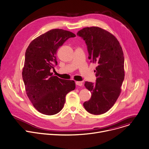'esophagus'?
I'll use <instances>...</instances> for the list:
<instances>
[{
  "label": "esophagus",
  "mask_w": 149,
  "mask_h": 149,
  "mask_svg": "<svg viewBox=\"0 0 149 149\" xmlns=\"http://www.w3.org/2000/svg\"><path fill=\"white\" fill-rule=\"evenodd\" d=\"M75 84H76V85H77L78 86H82V82H81V81H77L75 82Z\"/></svg>",
  "instance_id": "esophagus-1"
}]
</instances>
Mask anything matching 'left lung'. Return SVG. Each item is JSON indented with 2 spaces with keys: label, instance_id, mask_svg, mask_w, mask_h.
Listing matches in <instances>:
<instances>
[{
  "label": "left lung",
  "instance_id": "8db88e82",
  "mask_svg": "<svg viewBox=\"0 0 149 149\" xmlns=\"http://www.w3.org/2000/svg\"><path fill=\"white\" fill-rule=\"evenodd\" d=\"M77 35L85 41L88 58L97 65L96 84L85 82L92 95L83 105L91 114L105 113L115 104L122 91L125 78L122 47L114 35L98 27H85L78 31Z\"/></svg>",
  "mask_w": 149,
  "mask_h": 149
}]
</instances>
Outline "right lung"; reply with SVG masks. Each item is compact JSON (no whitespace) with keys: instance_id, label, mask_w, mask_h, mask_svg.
<instances>
[{"instance_id":"obj_1","label":"right lung","mask_w":149,"mask_h":149,"mask_svg":"<svg viewBox=\"0 0 149 149\" xmlns=\"http://www.w3.org/2000/svg\"><path fill=\"white\" fill-rule=\"evenodd\" d=\"M75 36L69 31L52 29L34 39L26 49L22 71L26 94L33 107L44 115L60 112L66 95L75 88L74 81L59 78L50 72L57 64L58 48Z\"/></svg>"}]
</instances>
